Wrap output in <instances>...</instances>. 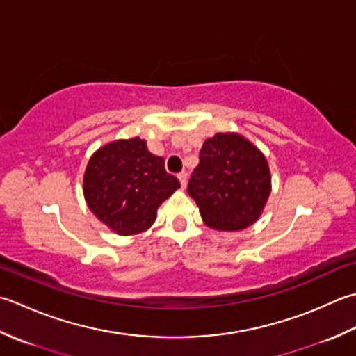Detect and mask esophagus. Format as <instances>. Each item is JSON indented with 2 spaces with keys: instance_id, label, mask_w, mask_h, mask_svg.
Masks as SVG:
<instances>
[{
  "instance_id": "esophagus-1",
  "label": "esophagus",
  "mask_w": 356,
  "mask_h": 356,
  "mask_svg": "<svg viewBox=\"0 0 356 356\" xmlns=\"http://www.w3.org/2000/svg\"><path fill=\"white\" fill-rule=\"evenodd\" d=\"M178 179H179V183H181V187L186 188V186H187V173L186 172H181L179 175H178Z\"/></svg>"
}]
</instances>
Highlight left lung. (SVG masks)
Segmentation results:
<instances>
[{
	"label": "left lung",
	"instance_id": "left-lung-1",
	"mask_svg": "<svg viewBox=\"0 0 356 356\" xmlns=\"http://www.w3.org/2000/svg\"><path fill=\"white\" fill-rule=\"evenodd\" d=\"M270 188V170L263 152L238 134H215L202 144L187 192L206 226L236 232L259 218Z\"/></svg>",
	"mask_w": 356,
	"mask_h": 356
}]
</instances>
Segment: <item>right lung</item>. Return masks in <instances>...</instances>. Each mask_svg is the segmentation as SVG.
<instances>
[{
  "mask_svg": "<svg viewBox=\"0 0 356 356\" xmlns=\"http://www.w3.org/2000/svg\"><path fill=\"white\" fill-rule=\"evenodd\" d=\"M179 188L165 172L164 159L150 154L141 138L118 140L99 147L87 163L83 192L97 218L118 235L147 230L156 210Z\"/></svg>",
  "mask_w": 356,
  "mask_h": 356,
  "instance_id": "obj_1",
  "label": "right lung"
}]
</instances>
